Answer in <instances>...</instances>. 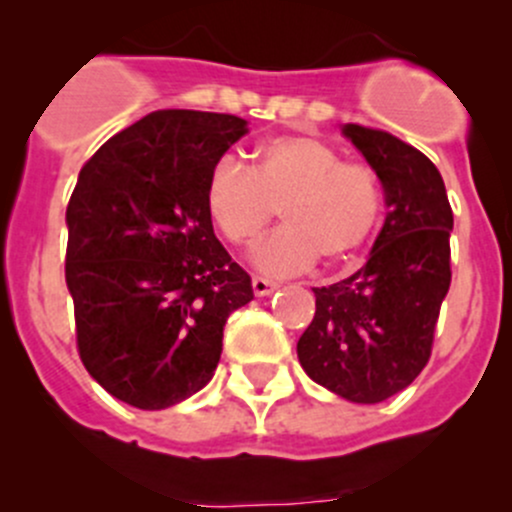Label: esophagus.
Segmentation results:
<instances>
[{
	"mask_svg": "<svg viewBox=\"0 0 512 512\" xmlns=\"http://www.w3.org/2000/svg\"><path fill=\"white\" fill-rule=\"evenodd\" d=\"M275 289H277V282L265 280V277H252V292H255L257 297H267V294H272Z\"/></svg>",
	"mask_w": 512,
	"mask_h": 512,
	"instance_id": "esophagus-1",
	"label": "esophagus"
}]
</instances>
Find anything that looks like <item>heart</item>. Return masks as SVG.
I'll return each instance as SVG.
<instances>
[{"label": "heart", "mask_w": 512, "mask_h": 512, "mask_svg": "<svg viewBox=\"0 0 512 512\" xmlns=\"http://www.w3.org/2000/svg\"><path fill=\"white\" fill-rule=\"evenodd\" d=\"M379 175L347 163L312 136H277L255 151L252 170L220 158L205 183L210 220L237 247L252 245L280 210L285 227L262 240L252 262L265 275H297L317 257L356 255L381 218Z\"/></svg>", "instance_id": "heart-1"}]
</instances>
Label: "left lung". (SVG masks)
Here are the masks:
<instances>
[{"instance_id": "8db88e82", "label": "left lung", "mask_w": 512, "mask_h": 512, "mask_svg": "<svg viewBox=\"0 0 512 512\" xmlns=\"http://www.w3.org/2000/svg\"><path fill=\"white\" fill-rule=\"evenodd\" d=\"M342 133L379 175L386 220L361 270L314 287L317 312L297 356L309 379L332 394L379 404L428 364L451 287L453 210L438 168L414 146L356 123Z\"/></svg>"}]
</instances>
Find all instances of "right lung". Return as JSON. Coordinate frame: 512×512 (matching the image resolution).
<instances>
[{
    "instance_id": "right-lung-1",
    "label": "right lung",
    "mask_w": 512,
    "mask_h": 512,
    "mask_svg": "<svg viewBox=\"0 0 512 512\" xmlns=\"http://www.w3.org/2000/svg\"><path fill=\"white\" fill-rule=\"evenodd\" d=\"M245 118L148 113L81 168L66 208V287L86 371L118 401L168 409L215 374L250 275L213 232L205 183Z\"/></svg>"
}]
</instances>
